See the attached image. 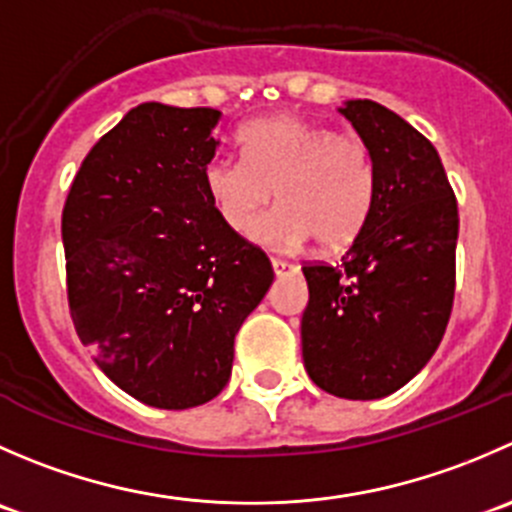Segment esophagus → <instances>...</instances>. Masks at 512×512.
I'll list each match as a JSON object with an SVG mask.
<instances>
[{
  "instance_id": "1",
  "label": "esophagus",
  "mask_w": 512,
  "mask_h": 512,
  "mask_svg": "<svg viewBox=\"0 0 512 512\" xmlns=\"http://www.w3.org/2000/svg\"><path fill=\"white\" fill-rule=\"evenodd\" d=\"M272 270H275V275H295L297 265H292V262L287 260H280V257H272Z\"/></svg>"
}]
</instances>
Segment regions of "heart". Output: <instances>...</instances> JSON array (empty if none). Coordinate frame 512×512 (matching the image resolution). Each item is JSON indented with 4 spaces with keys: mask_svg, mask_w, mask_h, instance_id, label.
<instances>
[{
    "mask_svg": "<svg viewBox=\"0 0 512 512\" xmlns=\"http://www.w3.org/2000/svg\"><path fill=\"white\" fill-rule=\"evenodd\" d=\"M242 157H212L202 172L212 207L230 230L247 232L278 190L283 205L252 237L290 250L315 237L325 250L350 245L375 202V162L367 142L292 114L240 130Z\"/></svg>",
    "mask_w": 512,
    "mask_h": 512,
    "instance_id": "heart-1",
    "label": "heart"
}]
</instances>
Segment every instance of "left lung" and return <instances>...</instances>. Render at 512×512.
Wrapping results in <instances>:
<instances>
[{
	"label": "left lung",
	"instance_id": "1",
	"mask_svg": "<svg viewBox=\"0 0 512 512\" xmlns=\"http://www.w3.org/2000/svg\"><path fill=\"white\" fill-rule=\"evenodd\" d=\"M375 162V202L340 267L307 262L302 357L317 388L377 400L438 350L455 297L458 200L438 150L372 99L340 109Z\"/></svg>",
	"mask_w": 512,
	"mask_h": 512
}]
</instances>
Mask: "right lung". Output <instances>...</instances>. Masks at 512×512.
I'll return each instance as SVG.
<instances>
[{"label": "right lung", "instance_id": "obj_1", "mask_svg": "<svg viewBox=\"0 0 512 512\" xmlns=\"http://www.w3.org/2000/svg\"><path fill=\"white\" fill-rule=\"evenodd\" d=\"M222 112L145 102L84 157L62 210L74 330L140 403L185 410L225 388L270 260L220 220L202 172Z\"/></svg>", "mask_w": 512, "mask_h": 512}]
</instances>
